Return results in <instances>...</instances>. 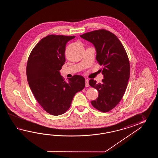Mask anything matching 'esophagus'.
I'll return each mask as SVG.
<instances>
[{"label":"esophagus","mask_w":158,"mask_h":158,"mask_svg":"<svg viewBox=\"0 0 158 158\" xmlns=\"http://www.w3.org/2000/svg\"><path fill=\"white\" fill-rule=\"evenodd\" d=\"M85 86H86V87H89V80H85Z\"/></svg>","instance_id":"1"}]
</instances>
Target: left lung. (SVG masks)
<instances>
[{"label":"left lung","instance_id":"obj_1","mask_svg":"<svg viewBox=\"0 0 158 158\" xmlns=\"http://www.w3.org/2000/svg\"><path fill=\"white\" fill-rule=\"evenodd\" d=\"M80 37L94 45L104 77L101 83L89 81L90 86L99 93L91 104L99 111L108 112L121 101L127 87L130 76L128 55L118 37L107 30H95Z\"/></svg>","mask_w":158,"mask_h":158}]
</instances>
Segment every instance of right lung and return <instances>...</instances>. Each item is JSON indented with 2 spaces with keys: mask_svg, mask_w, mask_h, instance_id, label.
Masks as SVG:
<instances>
[{
  "mask_svg": "<svg viewBox=\"0 0 158 158\" xmlns=\"http://www.w3.org/2000/svg\"><path fill=\"white\" fill-rule=\"evenodd\" d=\"M74 37H44L34 47L27 61V79L30 89L44 110L52 115L67 111L75 94L85 86L82 76L74 75L66 82L59 71L65 61L66 44Z\"/></svg>",
  "mask_w": 158,
  "mask_h": 158,
  "instance_id": "obj_1",
  "label": "right lung"
}]
</instances>
